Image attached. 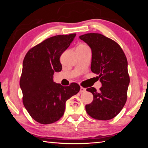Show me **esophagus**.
I'll list each match as a JSON object with an SVG mask.
<instances>
[{"instance_id":"1","label":"esophagus","mask_w":148,"mask_h":148,"mask_svg":"<svg viewBox=\"0 0 148 148\" xmlns=\"http://www.w3.org/2000/svg\"><path fill=\"white\" fill-rule=\"evenodd\" d=\"M86 89H85V88H84V87H80V90H79V92H86Z\"/></svg>"}]
</instances>
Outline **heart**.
<instances>
[{"mask_svg": "<svg viewBox=\"0 0 148 148\" xmlns=\"http://www.w3.org/2000/svg\"><path fill=\"white\" fill-rule=\"evenodd\" d=\"M77 47H87V46L84 44H79Z\"/></svg>", "mask_w": 148, "mask_h": 148, "instance_id": "heart-1", "label": "heart"}]
</instances>
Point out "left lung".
Masks as SVG:
<instances>
[{
    "label": "left lung",
    "instance_id": "8db88e82",
    "mask_svg": "<svg viewBox=\"0 0 148 148\" xmlns=\"http://www.w3.org/2000/svg\"><path fill=\"white\" fill-rule=\"evenodd\" d=\"M91 47V70L98 75L102 87L87 89L93 95V101L86 105L89 116L98 120H109L116 117L126 103L130 82L127 57L119 45L99 33L79 36Z\"/></svg>",
    "mask_w": 148,
    "mask_h": 148
}]
</instances>
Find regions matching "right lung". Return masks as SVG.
Segmentation results:
<instances>
[{
    "mask_svg": "<svg viewBox=\"0 0 148 148\" xmlns=\"http://www.w3.org/2000/svg\"><path fill=\"white\" fill-rule=\"evenodd\" d=\"M76 34L57 35L29 50L23 62L19 85L23 102L30 116L41 124H51L63 116L67 100L79 91L72 83L62 86L53 82L55 72H60V57L69 47Z\"/></svg>",
    "mask_w": 148,
    "mask_h": 148,
    "instance_id": "1",
    "label": "right lung"
}]
</instances>
